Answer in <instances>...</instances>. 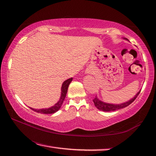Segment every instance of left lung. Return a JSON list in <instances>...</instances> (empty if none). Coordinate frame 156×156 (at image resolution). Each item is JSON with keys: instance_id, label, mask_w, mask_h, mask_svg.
I'll use <instances>...</instances> for the list:
<instances>
[{"instance_id": "obj_1", "label": "left lung", "mask_w": 156, "mask_h": 156, "mask_svg": "<svg viewBox=\"0 0 156 156\" xmlns=\"http://www.w3.org/2000/svg\"><path fill=\"white\" fill-rule=\"evenodd\" d=\"M141 91V90H140ZM140 91L137 93V94L132 98L130 100L128 101L127 102L120 104H108V103H105L102 102V101L100 100L96 96L93 99V102L94 103L95 106L98 108V109L100 110H102L104 112H111V111H115L117 110L122 109V108H126V106H129L130 104H132L133 101H134L137 96L139 95V94L140 93Z\"/></svg>"}]
</instances>
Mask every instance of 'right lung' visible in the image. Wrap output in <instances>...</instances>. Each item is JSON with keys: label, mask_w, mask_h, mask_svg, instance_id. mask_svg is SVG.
I'll list each match as a JSON object with an SVG mask.
<instances>
[{"label": "right lung", "mask_w": 156, "mask_h": 156, "mask_svg": "<svg viewBox=\"0 0 156 156\" xmlns=\"http://www.w3.org/2000/svg\"><path fill=\"white\" fill-rule=\"evenodd\" d=\"M72 80V78L68 79L63 82L62 85V88H61L62 92H61L60 98L58 102L54 105V106L50 107V108H45V109L37 110V109H33V108H30V109L36 112H38V113H41V114H54V113H55V112H56L60 109L61 106H62V104L65 98H66V96L68 86H69V84H70Z\"/></svg>", "instance_id": "add662e5"}]
</instances>
